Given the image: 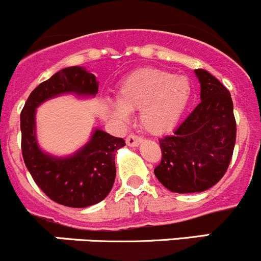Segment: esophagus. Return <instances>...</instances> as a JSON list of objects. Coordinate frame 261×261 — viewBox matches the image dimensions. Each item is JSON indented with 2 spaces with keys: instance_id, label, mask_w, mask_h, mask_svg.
<instances>
[{
  "instance_id": "obj_1",
  "label": "esophagus",
  "mask_w": 261,
  "mask_h": 261,
  "mask_svg": "<svg viewBox=\"0 0 261 261\" xmlns=\"http://www.w3.org/2000/svg\"><path fill=\"white\" fill-rule=\"evenodd\" d=\"M140 143H141V138H139V136L136 135H130L127 136V139H126V144L131 147L139 146V144Z\"/></svg>"
}]
</instances>
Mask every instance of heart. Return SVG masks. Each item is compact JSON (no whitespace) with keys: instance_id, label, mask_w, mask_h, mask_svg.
<instances>
[{"instance_id":"obj_1","label":"heart","mask_w":261,"mask_h":261,"mask_svg":"<svg viewBox=\"0 0 261 261\" xmlns=\"http://www.w3.org/2000/svg\"><path fill=\"white\" fill-rule=\"evenodd\" d=\"M193 96V86L186 75L160 68H141L128 75L117 92V101L106 98L107 114L120 122L130 120V112L140 110L141 125L154 135L172 130L184 115Z\"/></svg>"}]
</instances>
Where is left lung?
<instances>
[{
    "instance_id": "1",
    "label": "left lung",
    "mask_w": 261,
    "mask_h": 261,
    "mask_svg": "<svg viewBox=\"0 0 261 261\" xmlns=\"http://www.w3.org/2000/svg\"><path fill=\"white\" fill-rule=\"evenodd\" d=\"M201 102L172 136L160 139L162 162L155 177L174 193H196L215 186L227 170L236 141L230 92L203 69L194 70Z\"/></svg>"
}]
</instances>
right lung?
<instances>
[{
    "label": "right lung",
    "mask_w": 261,
    "mask_h": 261,
    "mask_svg": "<svg viewBox=\"0 0 261 261\" xmlns=\"http://www.w3.org/2000/svg\"><path fill=\"white\" fill-rule=\"evenodd\" d=\"M98 82L84 67H68L39 84L21 112V149L23 162L39 188L57 203L84 208L103 201L116 178L115 156L125 146L123 139L93 127L88 141L69 155H54L41 149L36 134V110L44 102L64 94L93 98Z\"/></svg>",
    "instance_id": "obj_1"
}]
</instances>
